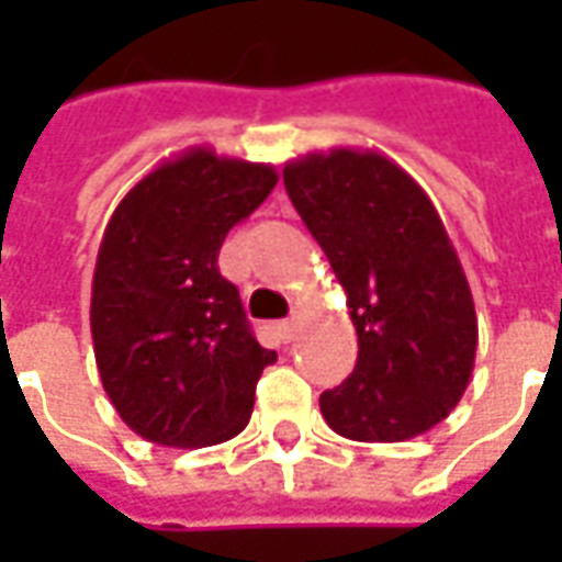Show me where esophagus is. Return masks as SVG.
Wrapping results in <instances>:
<instances>
[{
  "label": "esophagus",
  "mask_w": 562,
  "mask_h": 562,
  "mask_svg": "<svg viewBox=\"0 0 562 562\" xmlns=\"http://www.w3.org/2000/svg\"><path fill=\"white\" fill-rule=\"evenodd\" d=\"M297 330H301V316H292V318H285L280 325V337L285 342H292L294 337H297Z\"/></svg>",
  "instance_id": "obj_1"
}]
</instances>
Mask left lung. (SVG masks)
<instances>
[{
	"label": "left lung",
	"instance_id": "1",
	"mask_svg": "<svg viewBox=\"0 0 562 562\" xmlns=\"http://www.w3.org/2000/svg\"><path fill=\"white\" fill-rule=\"evenodd\" d=\"M282 183L358 334L352 376L318 397L325 422L358 442L430 430L463 397L479 342L470 282L434 201L376 149L306 153Z\"/></svg>",
	"mask_w": 562,
	"mask_h": 562
}]
</instances>
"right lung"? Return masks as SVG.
<instances>
[{
    "mask_svg": "<svg viewBox=\"0 0 562 562\" xmlns=\"http://www.w3.org/2000/svg\"><path fill=\"white\" fill-rule=\"evenodd\" d=\"M277 168L192 147L132 186L108 220L92 273L99 376L120 418L171 448L244 430L277 352L249 330L222 240L273 192Z\"/></svg>",
    "mask_w": 562,
    "mask_h": 562,
    "instance_id": "add662e5",
    "label": "right lung"
}]
</instances>
